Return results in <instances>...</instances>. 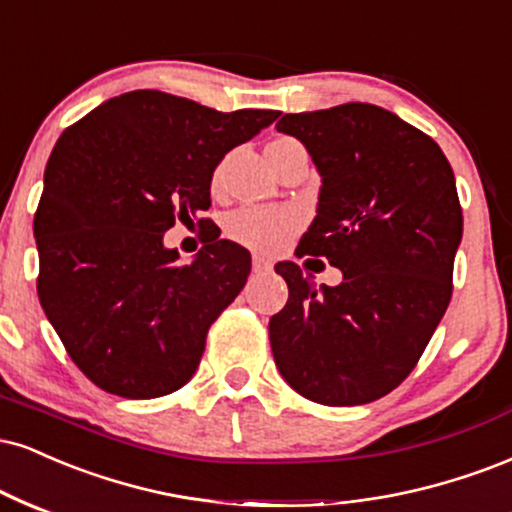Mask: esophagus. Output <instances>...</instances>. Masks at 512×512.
I'll return each instance as SVG.
<instances>
[{
  "label": "esophagus",
  "instance_id": "obj_1",
  "mask_svg": "<svg viewBox=\"0 0 512 512\" xmlns=\"http://www.w3.org/2000/svg\"><path fill=\"white\" fill-rule=\"evenodd\" d=\"M252 269H255V272H267V269H272V260H267V257L262 255H255L252 257Z\"/></svg>",
  "mask_w": 512,
  "mask_h": 512
}]
</instances>
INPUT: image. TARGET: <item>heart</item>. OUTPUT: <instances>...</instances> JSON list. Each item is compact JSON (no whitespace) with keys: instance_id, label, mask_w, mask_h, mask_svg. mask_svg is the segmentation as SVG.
<instances>
[{"instance_id":"heart-1","label":"heart","mask_w":512,"mask_h":512,"mask_svg":"<svg viewBox=\"0 0 512 512\" xmlns=\"http://www.w3.org/2000/svg\"><path fill=\"white\" fill-rule=\"evenodd\" d=\"M291 143V140H279ZM221 174L217 171L212 178V190L219 193ZM300 217L288 207H240L226 219V236L243 248L274 255L291 240L298 231Z\"/></svg>"}]
</instances>
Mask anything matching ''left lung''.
Wrapping results in <instances>:
<instances>
[{
	"mask_svg": "<svg viewBox=\"0 0 512 512\" xmlns=\"http://www.w3.org/2000/svg\"><path fill=\"white\" fill-rule=\"evenodd\" d=\"M276 131L295 135L322 174L295 252L343 272L317 288L298 264H276L288 283L269 319L276 367L315 403H372L408 379L451 303L463 238L453 169L427 133L365 102L286 114Z\"/></svg>",
	"mask_w": 512,
	"mask_h": 512,
	"instance_id": "1",
	"label": "left lung"
}]
</instances>
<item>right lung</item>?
Here are the masks:
<instances>
[{
  "label": "right lung",
  "instance_id": "add662e5",
  "mask_svg": "<svg viewBox=\"0 0 512 512\" xmlns=\"http://www.w3.org/2000/svg\"><path fill=\"white\" fill-rule=\"evenodd\" d=\"M276 119L274 109L226 114L133 90L61 133L33 221L38 295L102 391L157 398L195 374L209 326L248 281L250 252L212 233L183 262L162 238L212 205L217 164Z\"/></svg>",
  "mask_w": 512,
  "mask_h": 512
}]
</instances>
